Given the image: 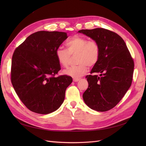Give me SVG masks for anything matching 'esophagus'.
Segmentation results:
<instances>
[{
	"instance_id": "34e87169",
	"label": "esophagus",
	"mask_w": 146,
	"mask_h": 146,
	"mask_svg": "<svg viewBox=\"0 0 146 146\" xmlns=\"http://www.w3.org/2000/svg\"><path fill=\"white\" fill-rule=\"evenodd\" d=\"M79 80H80V78H73V81L75 82H77Z\"/></svg>"
}]
</instances>
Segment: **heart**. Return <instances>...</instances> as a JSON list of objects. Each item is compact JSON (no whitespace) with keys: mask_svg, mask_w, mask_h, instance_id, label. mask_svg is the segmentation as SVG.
<instances>
[{"mask_svg":"<svg viewBox=\"0 0 146 146\" xmlns=\"http://www.w3.org/2000/svg\"><path fill=\"white\" fill-rule=\"evenodd\" d=\"M67 50L58 48L56 50V58L63 67L69 64L70 56L77 55V65L64 70V74L74 78H78L85 74L88 66L92 67L98 62L100 56V47L98 42L93 39L88 40L85 37L75 36L66 42Z\"/></svg>","mask_w":146,"mask_h":146,"instance_id":"b5f03b06","label":"heart"}]
</instances>
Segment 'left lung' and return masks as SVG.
Segmentation results:
<instances>
[{
	"mask_svg": "<svg viewBox=\"0 0 146 146\" xmlns=\"http://www.w3.org/2000/svg\"><path fill=\"white\" fill-rule=\"evenodd\" d=\"M98 42L100 56L91 74L86 76L88 88L83 98L85 104L97 111H107L121 101L131 85L134 61L125 42L119 35L103 28L80 30Z\"/></svg>",
	"mask_w": 146,
	"mask_h": 146,
	"instance_id": "8db88e82",
	"label": "left lung"
}]
</instances>
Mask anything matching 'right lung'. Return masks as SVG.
<instances>
[{
  "label": "right lung",
  "instance_id": "right-lung-1",
  "mask_svg": "<svg viewBox=\"0 0 146 146\" xmlns=\"http://www.w3.org/2000/svg\"><path fill=\"white\" fill-rule=\"evenodd\" d=\"M67 34L39 31L27 38L12 56L11 81L19 98L30 111L46 114L63 104L71 77H55L61 69L56 50Z\"/></svg>",
  "mask_w": 146,
  "mask_h": 146
}]
</instances>
